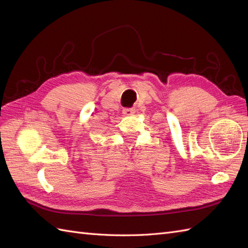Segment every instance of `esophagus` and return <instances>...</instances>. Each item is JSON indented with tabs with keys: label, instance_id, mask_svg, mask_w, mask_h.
Masks as SVG:
<instances>
[{
	"label": "esophagus",
	"instance_id": "34e87169",
	"mask_svg": "<svg viewBox=\"0 0 248 248\" xmlns=\"http://www.w3.org/2000/svg\"><path fill=\"white\" fill-rule=\"evenodd\" d=\"M123 113L125 116H129V115H132V114L135 113V109H133V108H124V109L123 110Z\"/></svg>",
	"mask_w": 248,
	"mask_h": 248
}]
</instances>
